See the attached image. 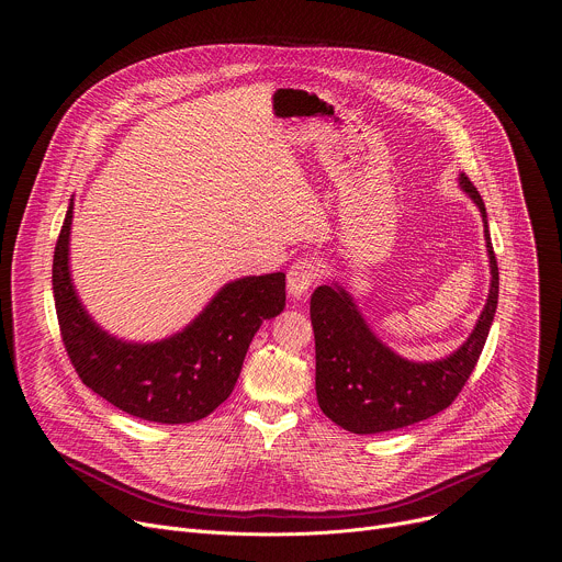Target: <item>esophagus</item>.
Listing matches in <instances>:
<instances>
[{"label":"esophagus","instance_id":"34e87169","mask_svg":"<svg viewBox=\"0 0 562 562\" xmlns=\"http://www.w3.org/2000/svg\"><path fill=\"white\" fill-rule=\"evenodd\" d=\"M317 282V267L313 260H297L286 273V289L291 297H306L308 289Z\"/></svg>","mask_w":562,"mask_h":562}]
</instances>
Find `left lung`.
I'll list each match as a JSON object with an SVG mask.
<instances>
[{
  "mask_svg": "<svg viewBox=\"0 0 562 562\" xmlns=\"http://www.w3.org/2000/svg\"><path fill=\"white\" fill-rule=\"evenodd\" d=\"M458 187L483 217L492 280L485 308L456 351L438 360H409L375 336L340 282L317 286L311 295L317 405L351 434L393 431L440 414L453 403L483 353L498 306V265L483 198L464 173L458 176Z\"/></svg>",
  "mask_w": 562,
  "mask_h": 562,
  "instance_id": "left-lung-1",
  "label": "left lung"
}]
</instances>
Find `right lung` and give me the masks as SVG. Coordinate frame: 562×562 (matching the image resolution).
Instances as JSON below:
<instances>
[{"label":"right lung","mask_w":562,"mask_h":562,"mask_svg":"<svg viewBox=\"0 0 562 562\" xmlns=\"http://www.w3.org/2000/svg\"><path fill=\"white\" fill-rule=\"evenodd\" d=\"M72 198L53 256V297L68 358L82 382L139 420L184 425L206 418L231 395L265 319L284 311V273L226 282L191 323L155 342L100 327L70 278Z\"/></svg>","instance_id":"right-lung-1"}]
</instances>
